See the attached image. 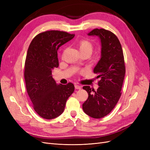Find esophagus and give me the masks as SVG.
Returning a JSON list of instances; mask_svg holds the SVG:
<instances>
[{"instance_id":"esophagus-1","label":"esophagus","mask_w":150,"mask_h":150,"mask_svg":"<svg viewBox=\"0 0 150 150\" xmlns=\"http://www.w3.org/2000/svg\"><path fill=\"white\" fill-rule=\"evenodd\" d=\"M74 87H75V88H76V89H81V86H79V85H77V84H75V85H74Z\"/></svg>"}]
</instances>
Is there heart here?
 I'll use <instances>...</instances> for the list:
<instances>
[{"mask_svg": "<svg viewBox=\"0 0 150 150\" xmlns=\"http://www.w3.org/2000/svg\"><path fill=\"white\" fill-rule=\"evenodd\" d=\"M78 46L81 54L88 53L91 55L93 51V45L88 40H81L78 42Z\"/></svg>", "mask_w": 150, "mask_h": 150, "instance_id": "obj_1", "label": "heart"}]
</instances>
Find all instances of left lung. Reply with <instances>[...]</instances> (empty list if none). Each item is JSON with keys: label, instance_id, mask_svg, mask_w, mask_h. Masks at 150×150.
I'll use <instances>...</instances> for the list:
<instances>
[{"label": "left lung", "instance_id": "obj_1", "mask_svg": "<svg viewBox=\"0 0 150 150\" xmlns=\"http://www.w3.org/2000/svg\"><path fill=\"white\" fill-rule=\"evenodd\" d=\"M88 35L98 36L101 40V59L93 71L100 80L96 91L88 86H83L88 98L83 103V109L86 115L98 119L108 115L121 97L126 72L125 59L120 40L112 32L95 29Z\"/></svg>", "mask_w": 150, "mask_h": 150}]
</instances>
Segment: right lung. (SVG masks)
Wrapping results in <instances>:
<instances>
[{
	"instance_id": "obj_1",
	"label": "right lung",
	"mask_w": 150,
	"mask_h": 150,
	"mask_svg": "<svg viewBox=\"0 0 150 150\" xmlns=\"http://www.w3.org/2000/svg\"><path fill=\"white\" fill-rule=\"evenodd\" d=\"M74 35L48 30L38 34L29 45L24 66L25 86L34 110L42 118L61 115L74 91L72 83L57 84L52 76V70L59 66L57 50Z\"/></svg>"
}]
</instances>
